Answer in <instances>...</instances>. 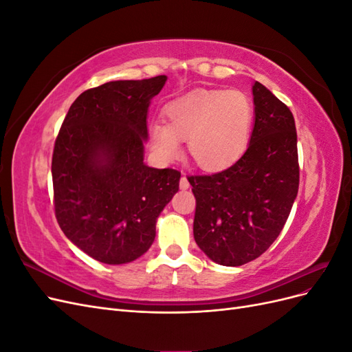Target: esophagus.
I'll list each match as a JSON object with an SVG mask.
<instances>
[{"instance_id": "obj_1", "label": "esophagus", "mask_w": 352, "mask_h": 352, "mask_svg": "<svg viewBox=\"0 0 352 352\" xmlns=\"http://www.w3.org/2000/svg\"><path fill=\"white\" fill-rule=\"evenodd\" d=\"M179 186L180 189H188L189 188V182L185 175H182V177H180V182H179Z\"/></svg>"}]
</instances>
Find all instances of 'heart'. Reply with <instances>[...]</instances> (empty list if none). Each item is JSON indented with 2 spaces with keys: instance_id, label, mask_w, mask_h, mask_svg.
Instances as JSON below:
<instances>
[{
  "instance_id": "b5f03b06",
  "label": "heart",
  "mask_w": 352,
  "mask_h": 352,
  "mask_svg": "<svg viewBox=\"0 0 352 352\" xmlns=\"http://www.w3.org/2000/svg\"><path fill=\"white\" fill-rule=\"evenodd\" d=\"M164 123L150 124L153 150L168 162L186 141L194 162L206 170L228 167L247 151L252 132L254 109L236 89H199L170 101Z\"/></svg>"
}]
</instances>
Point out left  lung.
Listing matches in <instances>:
<instances>
[{
	"label": "left lung",
	"mask_w": 352,
	"mask_h": 352,
	"mask_svg": "<svg viewBox=\"0 0 352 352\" xmlns=\"http://www.w3.org/2000/svg\"><path fill=\"white\" fill-rule=\"evenodd\" d=\"M255 123L247 151L212 175L188 176L197 199L194 238L221 265H242L269 250L289 217L300 185L291 110L255 82Z\"/></svg>",
	"instance_id": "1"
}]
</instances>
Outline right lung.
Here are the masks:
<instances>
[{
    "label": "right lung",
    "instance_id": "add662e5",
    "mask_svg": "<svg viewBox=\"0 0 352 352\" xmlns=\"http://www.w3.org/2000/svg\"><path fill=\"white\" fill-rule=\"evenodd\" d=\"M166 79L116 80L82 92L56 138V219L97 261L123 264L146 252L157 217L179 189V170L144 164L148 105Z\"/></svg>",
    "mask_w": 352,
    "mask_h": 352
}]
</instances>
